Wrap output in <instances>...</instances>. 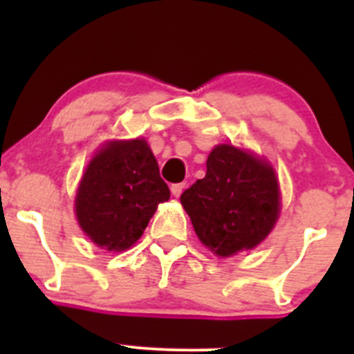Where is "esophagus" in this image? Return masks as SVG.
<instances>
[{
    "label": "esophagus",
    "mask_w": 354,
    "mask_h": 354,
    "mask_svg": "<svg viewBox=\"0 0 354 354\" xmlns=\"http://www.w3.org/2000/svg\"><path fill=\"white\" fill-rule=\"evenodd\" d=\"M185 190V183H174L171 185V194L174 195V197H180L181 192Z\"/></svg>",
    "instance_id": "esophagus-1"
}]
</instances>
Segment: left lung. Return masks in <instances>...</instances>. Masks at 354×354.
Segmentation results:
<instances>
[{"label":"left lung","instance_id":"obj_1","mask_svg":"<svg viewBox=\"0 0 354 354\" xmlns=\"http://www.w3.org/2000/svg\"><path fill=\"white\" fill-rule=\"evenodd\" d=\"M276 171L260 157L221 144L207 157L205 178L181 195L198 240L219 257L255 248L281 210Z\"/></svg>","mask_w":354,"mask_h":354}]
</instances>
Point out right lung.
Here are the masks:
<instances>
[{
	"mask_svg": "<svg viewBox=\"0 0 354 354\" xmlns=\"http://www.w3.org/2000/svg\"><path fill=\"white\" fill-rule=\"evenodd\" d=\"M169 188L144 138L108 142L88 162L75 197L82 231L101 248L137 243Z\"/></svg>",
	"mask_w": 354,
	"mask_h": 354,
	"instance_id": "1",
	"label": "right lung"
}]
</instances>
